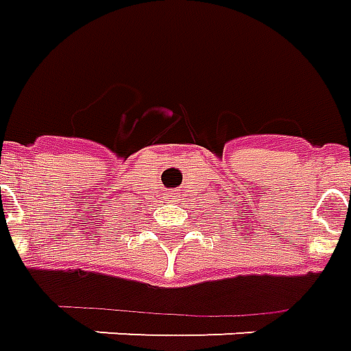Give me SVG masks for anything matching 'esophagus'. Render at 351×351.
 Returning a JSON list of instances; mask_svg holds the SVG:
<instances>
[{"instance_id":"1","label":"esophagus","mask_w":351,"mask_h":351,"mask_svg":"<svg viewBox=\"0 0 351 351\" xmlns=\"http://www.w3.org/2000/svg\"><path fill=\"white\" fill-rule=\"evenodd\" d=\"M167 195H169V199H173V202H176V199H178V190H173L171 194H167Z\"/></svg>"}]
</instances>
